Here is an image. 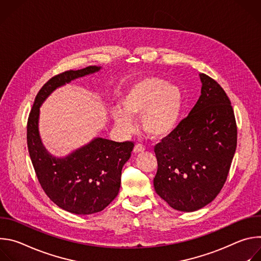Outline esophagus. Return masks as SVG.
<instances>
[{
    "instance_id": "1",
    "label": "esophagus",
    "mask_w": 261,
    "mask_h": 261,
    "mask_svg": "<svg viewBox=\"0 0 261 261\" xmlns=\"http://www.w3.org/2000/svg\"><path fill=\"white\" fill-rule=\"evenodd\" d=\"M144 151H145V146H144V145H142V144H140V143L135 144L134 150H133V152H134L135 154H137V153H143Z\"/></svg>"
}]
</instances>
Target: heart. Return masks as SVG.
<instances>
[{
	"label": "heart",
	"mask_w": 261,
	"mask_h": 261,
	"mask_svg": "<svg viewBox=\"0 0 261 261\" xmlns=\"http://www.w3.org/2000/svg\"><path fill=\"white\" fill-rule=\"evenodd\" d=\"M121 103L123 109L114 110L113 119L123 132H132V118L141 117L143 131L152 138L162 139L176 129L184 97L176 86L161 77L146 76L124 92Z\"/></svg>",
	"instance_id": "obj_1"
}]
</instances>
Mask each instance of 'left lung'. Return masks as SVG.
Masks as SVG:
<instances>
[{
	"instance_id": "8db88e82",
	"label": "left lung",
	"mask_w": 261,
	"mask_h": 261,
	"mask_svg": "<svg viewBox=\"0 0 261 261\" xmlns=\"http://www.w3.org/2000/svg\"><path fill=\"white\" fill-rule=\"evenodd\" d=\"M199 76L201 95L189 116L154 147L155 190L180 212L197 211L217 197L237 148L238 127L228 96L206 74Z\"/></svg>"
}]
</instances>
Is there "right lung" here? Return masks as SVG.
<instances>
[{"instance_id":"1","label":"right lung","mask_w":261,"mask_h":261,"mask_svg":"<svg viewBox=\"0 0 261 261\" xmlns=\"http://www.w3.org/2000/svg\"><path fill=\"white\" fill-rule=\"evenodd\" d=\"M98 70L100 67L89 66L51 77L37 94L27 124L28 150L41 188L58 206L77 215L101 212L117 197L122 168L134 143L96 138L66 158H55L39 137V107L57 88Z\"/></svg>"}]
</instances>
